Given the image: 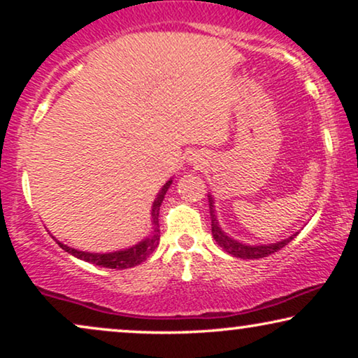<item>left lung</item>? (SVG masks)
<instances>
[{
    "label": "left lung",
    "instance_id": "left-lung-1",
    "mask_svg": "<svg viewBox=\"0 0 358 358\" xmlns=\"http://www.w3.org/2000/svg\"><path fill=\"white\" fill-rule=\"evenodd\" d=\"M208 197H210V195H208ZM208 202H210V217H212V234H213L215 241L218 243L220 248H223V251H227L228 254H231V256H234V257H239V259L267 257L273 252L280 251L283 246H287V244L296 236V234H292L290 238L283 239V241H278V243H273V244H259V246H249V244L238 243L236 239L229 238L228 234L224 233L222 228H220L217 215H215V210H213V199L210 197Z\"/></svg>",
    "mask_w": 358,
    "mask_h": 358
}]
</instances>
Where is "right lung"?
<instances>
[{
	"instance_id": "add662e5",
	"label": "right lung",
	"mask_w": 358,
	"mask_h": 358,
	"mask_svg": "<svg viewBox=\"0 0 358 358\" xmlns=\"http://www.w3.org/2000/svg\"><path fill=\"white\" fill-rule=\"evenodd\" d=\"M173 184V180H168L161 189V192L158 194V197L153 202V208H151V222H153V233L150 234L148 238H145L143 241H140L138 244H135L134 248L124 249V251H115V252H107V254H99V252H85V251H78V249L68 248L66 244H60L62 249H65L66 252H70L71 256H75L81 261L91 262L94 266L99 267H107V268H117V271H122V268H129V267H135L146 261V257H150V254L158 248L159 244V207L163 203V199L166 192H168L169 185Z\"/></svg>"
}]
</instances>
